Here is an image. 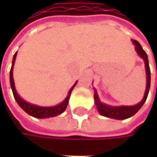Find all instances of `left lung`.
<instances>
[{
    "instance_id": "left-lung-1",
    "label": "left lung",
    "mask_w": 157,
    "mask_h": 157,
    "mask_svg": "<svg viewBox=\"0 0 157 157\" xmlns=\"http://www.w3.org/2000/svg\"><path fill=\"white\" fill-rule=\"evenodd\" d=\"M133 43L136 45V50L137 52V53L141 56L142 58L144 61L145 63V70H146V90L144 95V98L139 104H137L136 105L134 106H119V107H114V106H110L106 105L105 104H102L99 101L98 95L95 92L94 94V101H95V105L98 112L106 117L109 118H113V119H118V120H122V119H126L129 118L131 116H133L134 114H136L139 109L143 106V105L144 104V102L146 101L148 93H149V88H150V82H151V75H150V68H149V63H148V58H147V54L145 53V52L143 50L141 44L134 40ZM157 73V69H156Z\"/></svg>"
}]
</instances>
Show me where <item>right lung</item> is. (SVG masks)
Masks as SVG:
<instances>
[{
	"label": "right lung",
	"mask_w": 157,
	"mask_h": 157,
	"mask_svg": "<svg viewBox=\"0 0 157 157\" xmlns=\"http://www.w3.org/2000/svg\"><path fill=\"white\" fill-rule=\"evenodd\" d=\"M16 55H17V52H15V54L13 55V64H12V68H11V71H10V82H11V87H12V90H13V96L15 98L16 102L18 103V105L24 110L28 114L33 116V117H36V118H48V117H52V116H56L62 113H63L66 107H67V105H68V102H69V97H70V94L74 89V87L75 86V84L70 89L69 91V94L68 96L65 98V100L56 105V106H52V107H41V106H37V105H31L27 102H25L24 100H22L17 94L15 90V86H14V82H13V64H14V62H15Z\"/></svg>",
	"instance_id": "add662e5"
}]
</instances>
